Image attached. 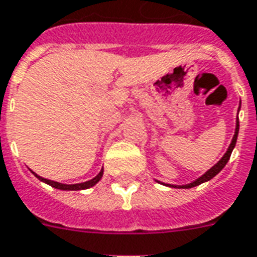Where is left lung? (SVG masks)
Listing matches in <instances>:
<instances>
[{
    "label": "left lung",
    "instance_id": "obj_1",
    "mask_svg": "<svg viewBox=\"0 0 257 257\" xmlns=\"http://www.w3.org/2000/svg\"><path fill=\"white\" fill-rule=\"evenodd\" d=\"M237 136H238V117H237V121H236V131H234V137H233V140H231V144H230V146H229L227 152L223 154V157L221 158V160H219V161H218V163L215 164L213 168H211V169H209L207 172L204 173L203 176H200L199 179H196V180L192 181V183H190V184H186V186H175V187H176V188H192V187L199 186V184H202V183H204V181H209L210 179H213L215 175H218V173L222 171L223 167L226 165L227 161H229V158H230L231 152H233L234 146H236ZM169 187H171V184H169Z\"/></svg>",
    "mask_w": 257,
    "mask_h": 257
}]
</instances>
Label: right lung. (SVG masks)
I'll return each mask as SVG.
<instances>
[{"instance_id": "1", "label": "right lung", "mask_w": 257, "mask_h": 257, "mask_svg": "<svg viewBox=\"0 0 257 257\" xmlns=\"http://www.w3.org/2000/svg\"><path fill=\"white\" fill-rule=\"evenodd\" d=\"M34 175L39 180H42L43 183L48 184V186L54 187V188H58V190H63V191H78V190H86V188H90V187H93L97 181H100V179L103 177V171H100V173L96 177H93L92 180L85 181V183H80V184H62V183H58V181H53V180H48V179H44V177L38 176L36 173L34 172Z\"/></svg>"}]
</instances>
